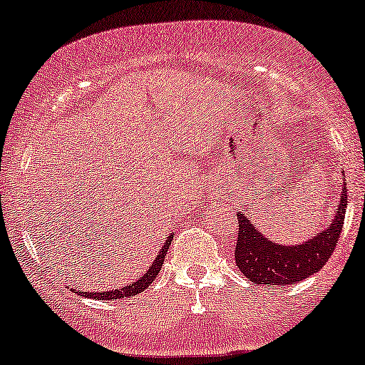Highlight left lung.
I'll return each mask as SVG.
<instances>
[{"label":"left lung","instance_id":"1","mask_svg":"<svg viewBox=\"0 0 365 365\" xmlns=\"http://www.w3.org/2000/svg\"><path fill=\"white\" fill-rule=\"evenodd\" d=\"M346 210V187L344 185L341 200L328 230L313 240L296 247L272 243L260 231L250 225V219L238 214V238H236L235 262L253 284L291 285L316 274L331 253L340 238Z\"/></svg>","mask_w":365,"mask_h":365}]
</instances>
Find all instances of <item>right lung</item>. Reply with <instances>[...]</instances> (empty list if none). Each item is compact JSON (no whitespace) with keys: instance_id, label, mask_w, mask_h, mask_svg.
I'll list each match as a JSON object with an SVG mask.
<instances>
[{"instance_id":"1","label":"right lung","mask_w":365,"mask_h":365,"mask_svg":"<svg viewBox=\"0 0 365 365\" xmlns=\"http://www.w3.org/2000/svg\"><path fill=\"white\" fill-rule=\"evenodd\" d=\"M171 240H173V236H170V238L166 240V243L163 245V248H161V252H160V255H158V258L155 260V263H153V265H151V269H149L146 274H144L143 277L138 280V282H134L133 285H125V287H122V289H115V291H108V292H83V296H85V297H93V299L108 301V299H124V297L135 296V294L143 292L144 289H146L148 285L156 279L158 272H160L161 267H163L166 252H168V248H170V245H171Z\"/></svg>"}]
</instances>
